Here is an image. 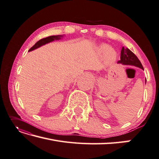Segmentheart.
Returning a JSON list of instances; mask_svg holds the SVG:
<instances>
[{"instance_id":"1","label":"heart","mask_w":159,"mask_h":159,"mask_svg":"<svg viewBox=\"0 0 159 159\" xmlns=\"http://www.w3.org/2000/svg\"><path fill=\"white\" fill-rule=\"evenodd\" d=\"M100 54H105V58L108 62H114L117 58V53L112 48H109V45L102 44L99 47Z\"/></svg>"}]
</instances>
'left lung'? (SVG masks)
<instances>
[{
	"label": "left lung",
	"instance_id": "left-lung-1",
	"mask_svg": "<svg viewBox=\"0 0 159 159\" xmlns=\"http://www.w3.org/2000/svg\"><path fill=\"white\" fill-rule=\"evenodd\" d=\"M120 59L121 60H119L117 63H121L125 65H132V66L144 69L139 59H138L137 58V56L134 54L131 50H129L128 48H125L124 47H122Z\"/></svg>",
	"mask_w": 159,
	"mask_h": 159
}]
</instances>
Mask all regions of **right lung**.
I'll use <instances>...</instances> for the list:
<instances>
[{"instance_id": "add662e5", "label": "right lung", "mask_w": 159, "mask_h": 159, "mask_svg": "<svg viewBox=\"0 0 159 159\" xmlns=\"http://www.w3.org/2000/svg\"><path fill=\"white\" fill-rule=\"evenodd\" d=\"M62 35H52V36H49V37L47 38H45L43 39H41L40 40H39L38 42H36L35 44L33 47H31L30 49V51H32L35 50V49H37L38 48H39L40 46H43V45H45L46 43H48L49 42H51L52 41H54V39H60V38H62Z\"/></svg>"}]
</instances>
